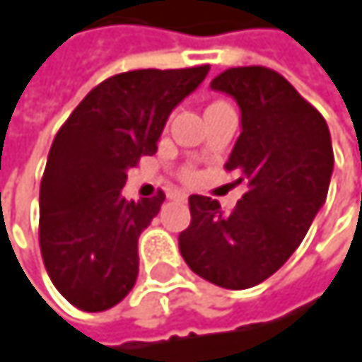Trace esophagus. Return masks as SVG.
<instances>
[{"instance_id": "34e87169", "label": "esophagus", "mask_w": 362, "mask_h": 362, "mask_svg": "<svg viewBox=\"0 0 362 362\" xmlns=\"http://www.w3.org/2000/svg\"><path fill=\"white\" fill-rule=\"evenodd\" d=\"M186 197H188L186 190H174V192H170V199H186Z\"/></svg>"}]
</instances>
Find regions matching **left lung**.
<instances>
[{"mask_svg":"<svg viewBox=\"0 0 362 362\" xmlns=\"http://www.w3.org/2000/svg\"><path fill=\"white\" fill-rule=\"evenodd\" d=\"M211 90L239 105L241 134L224 168L239 172L250 188L228 216L216 199L190 194V226L178 245L201 279L247 289L291 257L325 205L331 136L323 115L270 69H228Z\"/></svg>","mask_w":362,"mask_h":362,"instance_id":"8db88e82","label":"left lung"}]
</instances>
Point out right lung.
<instances>
[{
  "label": "right lung",
  "mask_w": 362,
  "mask_h": 362,
  "mask_svg": "<svg viewBox=\"0 0 362 362\" xmlns=\"http://www.w3.org/2000/svg\"><path fill=\"white\" fill-rule=\"evenodd\" d=\"M209 66L142 69L109 77L56 134L39 188V245L54 287L79 310L119 304L138 276V237L165 194L127 201L121 188L155 155L172 110Z\"/></svg>",
  "instance_id": "right-lung-1"
}]
</instances>
